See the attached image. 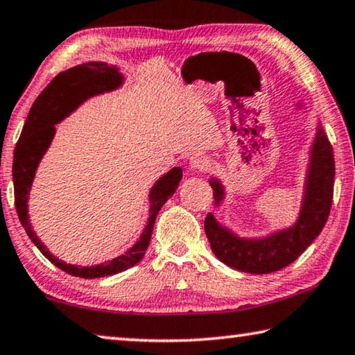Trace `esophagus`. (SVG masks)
<instances>
[{
    "label": "esophagus",
    "instance_id": "esophagus-1",
    "mask_svg": "<svg viewBox=\"0 0 355 355\" xmlns=\"http://www.w3.org/2000/svg\"><path fill=\"white\" fill-rule=\"evenodd\" d=\"M210 165V162L207 159V155H204L201 153H196L190 157V168L195 171H204L207 170V166Z\"/></svg>",
    "mask_w": 355,
    "mask_h": 355
}]
</instances>
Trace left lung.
Masks as SVG:
<instances>
[{
  "label": "left lung",
  "mask_w": 355,
  "mask_h": 355,
  "mask_svg": "<svg viewBox=\"0 0 355 355\" xmlns=\"http://www.w3.org/2000/svg\"><path fill=\"white\" fill-rule=\"evenodd\" d=\"M334 179L332 145L327 135L318 129L310 157L306 195L296 225L266 239L248 240L239 239L229 229L220 226L212 214H207L204 231L215 256L231 268L254 275H266L293 263L326 225L332 206ZM210 184L215 191V201L220 204L225 195L223 185L218 181H210Z\"/></svg>",
  "instance_id": "obj_1"
}]
</instances>
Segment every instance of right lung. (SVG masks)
I'll return each mask as SVG.
<instances>
[{"label":"right lung","instance_id":"1","mask_svg":"<svg viewBox=\"0 0 355 355\" xmlns=\"http://www.w3.org/2000/svg\"><path fill=\"white\" fill-rule=\"evenodd\" d=\"M121 83L123 76L118 73L116 68L104 64V62H89V64L73 67L70 70L59 73L34 101L14 151L12 178H14L15 209L21 226L26 231L28 237L33 240V243L39 248V251L49 262L54 263L62 271L76 277L95 279L112 276L139 263L149 246L155 216H157L160 207L166 202L168 198L174 195L182 178V170L176 166L155 182L151 189V193H149V202H151L149 214L151 215H149L148 225L140 240L123 256L110 260V262L96 266L68 265L55 259L33 231L28 218V195L39 162L42 160L43 154L46 153L49 143L54 137V124L64 120L67 115H70V112L76 109L80 103H84L87 98L103 92L114 90L116 87H120Z\"/></svg>","mask_w":355,"mask_h":355}]
</instances>
